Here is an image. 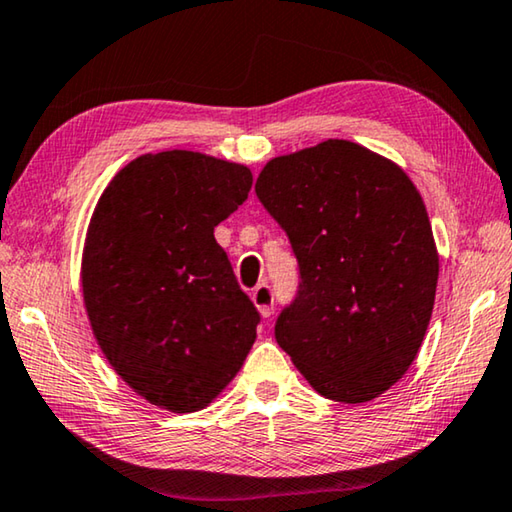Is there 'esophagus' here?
<instances>
[{
	"label": "esophagus",
	"mask_w": 512,
	"mask_h": 512,
	"mask_svg": "<svg viewBox=\"0 0 512 512\" xmlns=\"http://www.w3.org/2000/svg\"><path fill=\"white\" fill-rule=\"evenodd\" d=\"M273 300H275V296H273V289L269 282H259V285L253 289V303L264 319H269V316L273 314Z\"/></svg>",
	"instance_id": "esophagus-1"
}]
</instances>
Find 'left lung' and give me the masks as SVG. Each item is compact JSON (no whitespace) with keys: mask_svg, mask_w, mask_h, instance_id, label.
I'll list each match as a JSON object with an SVG mask.
<instances>
[{"mask_svg":"<svg viewBox=\"0 0 512 512\" xmlns=\"http://www.w3.org/2000/svg\"><path fill=\"white\" fill-rule=\"evenodd\" d=\"M255 193L298 259L280 344L326 399L364 403L415 362L440 259L417 186L358 143L330 139L275 157Z\"/></svg>","mask_w":512,"mask_h":512,"instance_id":"8db88e82","label":"left lung"}]
</instances>
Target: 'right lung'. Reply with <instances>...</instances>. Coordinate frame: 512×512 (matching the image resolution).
<instances>
[{"mask_svg": "<svg viewBox=\"0 0 512 512\" xmlns=\"http://www.w3.org/2000/svg\"><path fill=\"white\" fill-rule=\"evenodd\" d=\"M250 186L246 166L168 150L129 161L97 200L86 312L111 367L152 405L202 410L255 344L259 312L214 239Z\"/></svg>", "mask_w": 512, "mask_h": 512, "instance_id": "right-lung-1", "label": "right lung"}]
</instances>
